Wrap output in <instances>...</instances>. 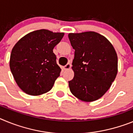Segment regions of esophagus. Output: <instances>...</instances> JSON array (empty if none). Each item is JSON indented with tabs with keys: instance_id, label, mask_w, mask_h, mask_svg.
Masks as SVG:
<instances>
[{
	"instance_id": "esophagus-1",
	"label": "esophagus",
	"mask_w": 133,
	"mask_h": 133,
	"mask_svg": "<svg viewBox=\"0 0 133 133\" xmlns=\"http://www.w3.org/2000/svg\"><path fill=\"white\" fill-rule=\"evenodd\" d=\"M70 66H71V64H70V63H68V64H66V65L64 66L63 68H64V70H69V69H70Z\"/></svg>"
}]
</instances>
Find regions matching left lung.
Here are the masks:
<instances>
[{"label": "left lung", "mask_w": 133, "mask_h": 133, "mask_svg": "<svg viewBox=\"0 0 133 133\" xmlns=\"http://www.w3.org/2000/svg\"><path fill=\"white\" fill-rule=\"evenodd\" d=\"M69 38L75 50L72 63L74 77L69 81L70 92L83 101H97L117 77L116 50L106 37L96 32L69 33Z\"/></svg>", "instance_id": "left-lung-1"}]
</instances>
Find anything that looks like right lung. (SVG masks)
Instances as JSON below:
<instances>
[{
    "label": "right lung",
    "mask_w": 133,
    "mask_h": 133,
    "mask_svg": "<svg viewBox=\"0 0 133 133\" xmlns=\"http://www.w3.org/2000/svg\"><path fill=\"white\" fill-rule=\"evenodd\" d=\"M64 35L46 29L35 30L14 46L10 69L17 85L26 94L38 96L51 90L61 71L53 49Z\"/></svg>",
    "instance_id": "obj_1"
}]
</instances>
